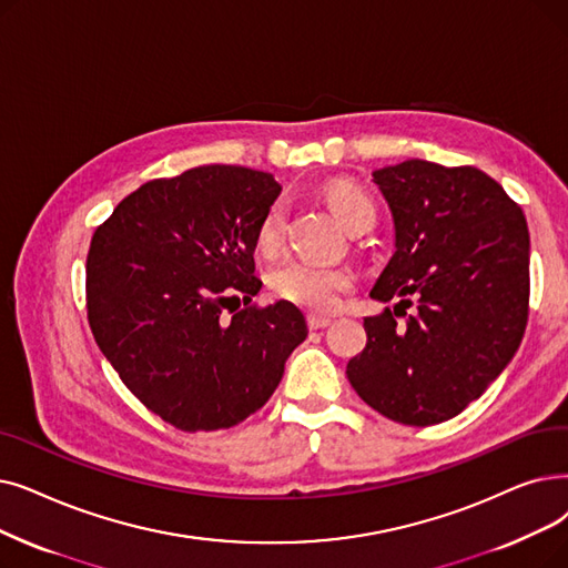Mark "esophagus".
Segmentation results:
<instances>
[{
  "mask_svg": "<svg viewBox=\"0 0 568 568\" xmlns=\"http://www.w3.org/2000/svg\"><path fill=\"white\" fill-rule=\"evenodd\" d=\"M332 325L329 317H323V315H308V327L311 329H325Z\"/></svg>",
  "mask_w": 568,
  "mask_h": 568,
  "instance_id": "1",
  "label": "esophagus"
}]
</instances>
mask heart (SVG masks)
I'll return each mask as SVG.
<instances>
[{
	"mask_svg": "<svg viewBox=\"0 0 568 568\" xmlns=\"http://www.w3.org/2000/svg\"><path fill=\"white\" fill-rule=\"evenodd\" d=\"M325 202L345 230L372 223L376 217L374 202L368 194L348 181H334L325 187ZM285 209L283 204L271 206L257 225V248L262 253H274L283 239ZM355 283L351 268L325 266L304 260H287L268 274V287L276 297L297 304L313 313H332L341 304V297Z\"/></svg>",
	"mask_w": 568,
	"mask_h": 568,
	"instance_id": "b5f03b06",
	"label": "heart"
}]
</instances>
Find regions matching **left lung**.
Here are the masks:
<instances>
[{"label": "left lung", "instance_id": "1", "mask_svg": "<svg viewBox=\"0 0 568 568\" xmlns=\"http://www.w3.org/2000/svg\"><path fill=\"white\" fill-rule=\"evenodd\" d=\"M374 183L392 211L394 255L372 297L399 304L364 317L366 348L345 374L389 420L438 425L478 399L520 348L529 315L527 220L476 166L406 160L374 171ZM410 305L416 311L406 316Z\"/></svg>", "mask_w": 568, "mask_h": 568}]
</instances>
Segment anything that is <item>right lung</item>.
Returning a JSON list of instances; mask_svg holds the SVG:
<instances>
[{"label": "right lung", "mask_w": 568, "mask_h": 568, "mask_svg": "<svg viewBox=\"0 0 568 568\" xmlns=\"http://www.w3.org/2000/svg\"><path fill=\"white\" fill-rule=\"evenodd\" d=\"M278 194L264 171L194 166L143 183L92 236L94 341L134 397L181 432L230 429L262 408L308 334L290 302L251 306L255 234Z\"/></svg>", "instance_id": "obj_1"}]
</instances>
